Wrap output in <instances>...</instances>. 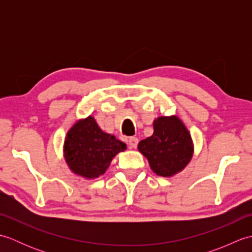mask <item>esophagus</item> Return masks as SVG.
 Returning a JSON list of instances; mask_svg holds the SVG:
<instances>
[{"label":"esophagus","instance_id":"1","mask_svg":"<svg viewBox=\"0 0 252 252\" xmlns=\"http://www.w3.org/2000/svg\"><path fill=\"white\" fill-rule=\"evenodd\" d=\"M138 144V138L135 136H132L129 138V146L131 148H136Z\"/></svg>","mask_w":252,"mask_h":252}]
</instances>
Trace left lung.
<instances>
[{
	"label": "left lung",
	"mask_w": 252,
	"mask_h": 252,
	"mask_svg": "<svg viewBox=\"0 0 252 252\" xmlns=\"http://www.w3.org/2000/svg\"><path fill=\"white\" fill-rule=\"evenodd\" d=\"M154 134L138 143V151L155 173L171 178L183 171L194 155L190 133L180 118L161 116L155 119Z\"/></svg>",
	"instance_id": "left-lung-1"
}]
</instances>
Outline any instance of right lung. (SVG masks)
Masks as SVG:
<instances>
[{
	"mask_svg": "<svg viewBox=\"0 0 252 252\" xmlns=\"http://www.w3.org/2000/svg\"><path fill=\"white\" fill-rule=\"evenodd\" d=\"M126 145L98 126L94 117L79 119L68 130L63 142V158L73 174L85 180L103 175L111 160Z\"/></svg>",
	"mask_w": 252,
	"mask_h": 252,
	"instance_id": "right-lung-1",
	"label": "right lung"
}]
</instances>
